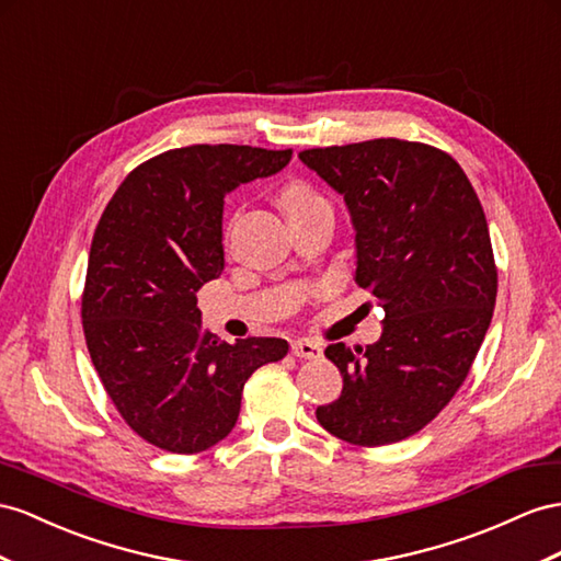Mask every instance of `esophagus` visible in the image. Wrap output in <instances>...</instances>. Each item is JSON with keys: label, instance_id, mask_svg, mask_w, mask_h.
Returning a JSON list of instances; mask_svg holds the SVG:
<instances>
[{"label": "esophagus", "instance_id": "obj_1", "mask_svg": "<svg viewBox=\"0 0 561 561\" xmlns=\"http://www.w3.org/2000/svg\"><path fill=\"white\" fill-rule=\"evenodd\" d=\"M291 353L296 357H304V360H318V357H322V346L310 339H298L291 343Z\"/></svg>", "mask_w": 561, "mask_h": 561}]
</instances>
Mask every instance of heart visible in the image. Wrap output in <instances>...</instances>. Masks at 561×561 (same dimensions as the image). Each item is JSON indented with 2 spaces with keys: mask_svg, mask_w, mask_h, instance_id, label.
<instances>
[{
  "mask_svg": "<svg viewBox=\"0 0 561 561\" xmlns=\"http://www.w3.org/2000/svg\"><path fill=\"white\" fill-rule=\"evenodd\" d=\"M279 206L289 215V220L298 218V215H306L310 210L318 208H329V204L324 201V196L312 190V186L304 180H294L286 182L279 190Z\"/></svg>",
  "mask_w": 561,
  "mask_h": 561,
  "instance_id": "obj_1",
  "label": "heart"
}]
</instances>
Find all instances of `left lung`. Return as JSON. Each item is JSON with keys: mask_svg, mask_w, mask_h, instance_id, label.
I'll use <instances>...</instances> for the list:
<instances>
[{"mask_svg": "<svg viewBox=\"0 0 561 561\" xmlns=\"http://www.w3.org/2000/svg\"><path fill=\"white\" fill-rule=\"evenodd\" d=\"M298 158L346 201L355 282L386 312L365 351H324L343 391L314 414L346 443H398L450 403L491 327L497 270L481 201L455 158L422 141L369 139Z\"/></svg>", "mask_w": 561, "mask_h": 561, "instance_id": "1", "label": "left lung"}]
</instances>
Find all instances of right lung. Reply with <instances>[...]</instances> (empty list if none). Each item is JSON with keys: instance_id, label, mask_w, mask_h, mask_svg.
<instances>
[{"instance_id": "1", "label": "right lung", "mask_w": 561, "mask_h": 561, "mask_svg": "<svg viewBox=\"0 0 561 561\" xmlns=\"http://www.w3.org/2000/svg\"><path fill=\"white\" fill-rule=\"evenodd\" d=\"M291 161V149L194 144L137 165L90 249L82 329L125 424L156 448L194 455L234 428L243 383L289 351L284 339L225 343L201 327L198 289L220 277L225 196Z\"/></svg>"}]
</instances>
